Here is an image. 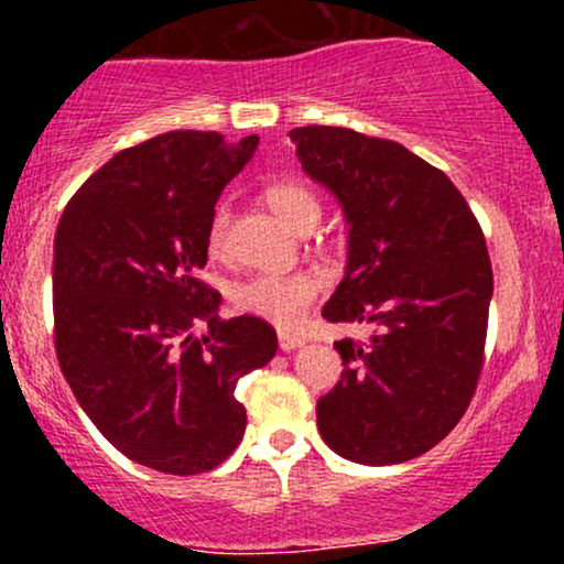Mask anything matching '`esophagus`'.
<instances>
[{"mask_svg": "<svg viewBox=\"0 0 564 564\" xmlns=\"http://www.w3.org/2000/svg\"><path fill=\"white\" fill-rule=\"evenodd\" d=\"M278 345H281V349L283 352H291V349H296V347H302L304 345V339L300 334H291V332H281L278 334Z\"/></svg>", "mask_w": 564, "mask_h": 564, "instance_id": "obj_1", "label": "esophagus"}]
</instances>
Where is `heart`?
Returning a JSON list of instances; mask_svg holds the SVG:
<instances>
[{"mask_svg":"<svg viewBox=\"0 0 564 564\" xmlns=\"http://www.w3.org/2000/svg\"><path fill=\"white\" fill-rule=\"evenodd\" d=\"M268 206L289 228L300 230L307 219L321 217V204L313 191L300 183H273L264 191ZM225 228H228V209L219 206L209 225L212 254L223 251ZM321 291V278L315 273H257L232 289V304L246 315L270 321L275 326H294L307 313Z\"/></svg>","mask_w":564,"mask_h":564,"instance_id":"b5f03b06","label":"heart"}]
</instances>
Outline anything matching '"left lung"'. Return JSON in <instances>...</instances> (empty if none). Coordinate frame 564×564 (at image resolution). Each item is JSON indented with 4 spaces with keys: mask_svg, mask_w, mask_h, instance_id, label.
<instances>
[{
    "mask_svg": "<svg viewBox=\"0 0 564 564\" xmlns=\"http://www.w3.org/2000/svg\"><path fill=\"white\" fill-rule=\"evenodd\" d=\"M302 172L347 223L345 278L323 307L332 323H373L334 341L341 381L318 400L323 443L384 467L416 458L467 411L482 368L494 270L456 185L400 142L345 127L289 132Z\"/></svg>",
    "mask_w": 564,
    "mask_h": 564,
    "instance_id": "1",
    "label": "left lung"
}]
</instances>
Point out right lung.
Masks as SVG:
<instances>
[{"mask_svg":"<svg viewBox=\"0 0 564 564\" xmlns=\"http://www.w3.org/2000/svg\"><path fill=\"white\" fill-rule=\"evenodd\" d=\"M257 145V134H156L102 164L55 232L63 377L113 448L166 475L209 471L238 448L236 384L278 349L260 318L219 321L223 296L196 278L217 200Z\"/></svg>","mask_w":564,"mask_h":564,"instance_id":"obj_1","label":"right lung"}]
</instances>
